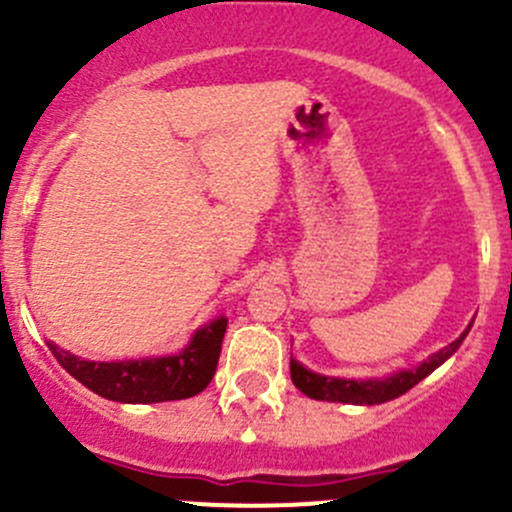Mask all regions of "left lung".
<instances>
[{
    "instance_id": "left-lung-1",
    "label": "left lung",
    "mask_w": 512,
    "mask_h": 512,
    "mask_svg": "<svg viewBox=\"0 0 512 512\" xmlns=\"http://www.w3.org/2000/svg\"><path fill=\"white\" fill-rule=\"evenodd\" d=\"M468 330H465L458 340L450 342L448 347H443V350L430 355L425 362H420L418 367H413V370L393 372V375L382 377V380H345V377L317 375V372L302 367L295 357H290V375L292 382H295V388L302 390V393L312 400H327V403L347 405L388 403V400H395L400 398V395L408 393V390L415 388L423 377H428L435 367L443 365V362L458 350L460 342L468 335Z\"/></svg>"
}]
</instances>
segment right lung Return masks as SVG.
I'll return each mask as SVG.
<instances>
[{
  "instance_id": "right-lung-1",
  "label": "right lung",
  "mask_w": 512,
  "mask_h": 512,
  "mask_svg": "<svg viewBox=\"0 0 512 512\" xmlns=\"http://www.w3.org/2000/svg\"><path fill=\"white\" fill-rule=\"evenodd\" d=\"M227 317L207 322L192 335L190 345L177 355L147 357V360L94 362L59 350L49 342V350L59 365L92 393L114 403H165L185 400L202 393L210 385L220 360Z\"/></svg>"
}]
</instances>
